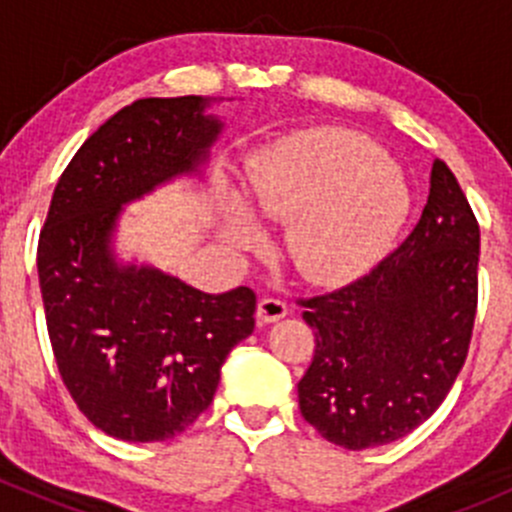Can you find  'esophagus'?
<instances>
[{
	"instance_id": "esophagus-1",
	"label": "esophagus",
	"mask_w": 512,
	"mask_h": 512,
	"mask_svg": "<svg viewBox=\"0 0 512 512\" xmlns=\"http://www.w3.org/2000/svg\"><path fill=\"white\" fill-rule=\"evenodd\" d=\"M287 314H289V307L282 302V299L262 297L260 302H257V319H260V324L280 322V319H285Z\"/></svg>"
}]
</instances>
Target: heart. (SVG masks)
<instances>
[{"label":"heart","instance_id":"obj_1","mask_svg":"<svg viewBox=\"0 0 512 512\" xmlns=\"http://www.w3.org/2000/svg\"><path fill=\"white\" fill-rule=\"evenodd\" d=\"M409 213V188L369 138L312 131L287 138L223 205V240L237 252L265 247L258 220L285 223V252L297 272L337 285L379 260Z\"/></svg>","mask_w":512,"mask_h":512}]
</instances>
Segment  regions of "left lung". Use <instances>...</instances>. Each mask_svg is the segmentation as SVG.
Returning a JSON list of instances; mask_svg holds the SVG:
<instances>
[{
  "instance_id": "obj_1",
  "label": "left lung",
  "mask_w": 512,
  "mask_h": 512,
  "mask_svg": "<svg viewBox=\"0 0 512 512\" xmlns=\"http://www.w3.org/2000/svg\"><path fill=\"white\" fill-rule=\"evenodd\" d=\"M480 230L443 160H433L423 213L369 275L304 299L314 359L299 411L349 451L384 446L421 426L451 391L471 344Z\"/></svg>"
}]
</instances>
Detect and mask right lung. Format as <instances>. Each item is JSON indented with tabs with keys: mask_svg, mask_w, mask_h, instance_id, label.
Wrapping results in <instances>:
<instances>
[{
	"mask_svg": "<svg viewBox=\"0 0 512 512\" xmlns=\"http://www.w3.org/2000/svg\"><path fill=\"white\" fill-rule=\"evenodd\" d=\"M213 98H141L79 148L56 183L36 270L56 366L96 428L168 441L213 401L227 354L255 329V292L208 294L113 250L123 205L203 175L225 123Z\"/></svg>",
	"mask_w": 512,
	"mask_h": 512,
	"instance_id": "obj_1",
	"label": "right lung"
}]
</instances>
